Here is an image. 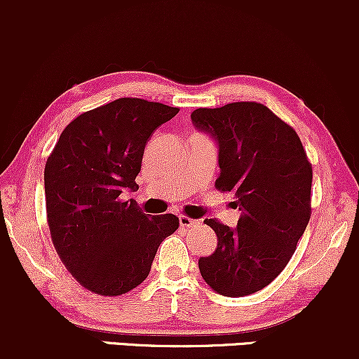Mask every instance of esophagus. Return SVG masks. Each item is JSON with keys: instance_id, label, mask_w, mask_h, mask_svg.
Returning a JSON list of instances; mask_svg holds the SVG:
<instances>
[{"instance_id": "obj_1", "label": "esophagus", "mask_w": 359, "mask_h": 359, "mask_svg": "<svg viewBox=\"0 0 359 359\" xmlns=\"http://www.w3.org/2000/svg\"><path fill=\"white\" fill-rule=\"evenodd\" d=\"M179 222H180V226H182V228H185V229H192V228H197V226L201 224L199 221H196V219H191V217H189V216H179Z\"/></svg>"}]
</instances>
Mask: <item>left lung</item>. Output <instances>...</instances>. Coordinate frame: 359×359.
Listing matches in <instances>:
<instances>
[{
    "mask_svg": "<svg viewBox=\"0 0 359 359\" xmlns=\"http://www.w3.org/2000/svg\"><path fill=\"white\" fill-rule=\"evenodd\" d=\"M191 119L216 140V189L241 211L233 229L204 221L217 248L199 259L201 275L217 294L245 297L273 282L297 248L311 219L312 165L294 128L259 102L199 108Z\"/></svg>",
    "mask_w": 359,
    "mask_h": 359,
    "instance_id": "obj_1",
    "label": "left lung"
}]
</instances>
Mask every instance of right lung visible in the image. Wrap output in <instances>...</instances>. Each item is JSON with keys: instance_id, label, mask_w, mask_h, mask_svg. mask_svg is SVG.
I'll use <instances>...</instances> for the list:
<instances>
[{"instance_id": "right-lung-1", "label": "right lung", "mask_w": 359, "mask_h": 359, "mask_svg": "<svg viewBox=\"0 0 359 359\" xmlns=\"http://www.w3.org/2000/svg\"><path fill=\"white\" fill-rule=\"evenodd\" d=\"M179 108L138 97L86 111L65 126L45 163L47 221L57 253L82 287L121 295L148 277L174 214L150 216L121 192L138 189L145 145Z\"/></svg>"}]
</instances>
